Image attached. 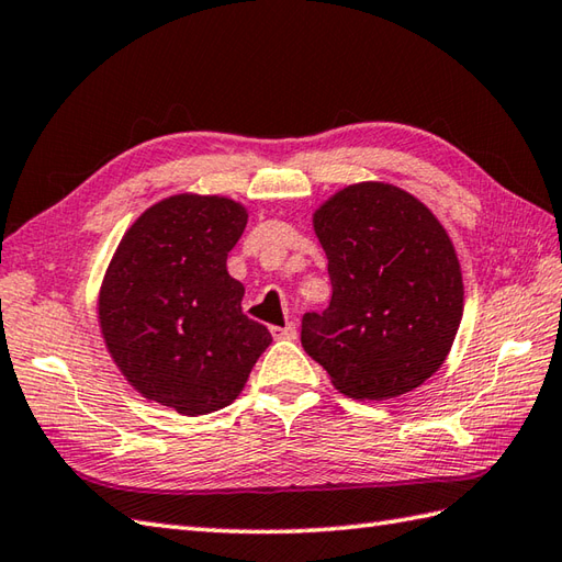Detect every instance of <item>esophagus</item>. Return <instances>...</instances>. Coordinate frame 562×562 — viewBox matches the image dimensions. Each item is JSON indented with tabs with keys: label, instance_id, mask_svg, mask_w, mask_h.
<instances>
[{
	"label": "esophagus",
	"instance_id": "obj_1",
	"mask_svg": "<svg viewBox=\"0 0 562 562\" xmlns=\"http://www.w3.org/2000/svg\"><path fill=\"white\" fill-rule=\"evenodd\" d=\"M295 324H283V327H271L273 339H295Z\"/></svg>",
	"mask_w": 562,
	"mask_h": 562
}]
</instances>
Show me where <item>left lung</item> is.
<instances>
[{
	"label": "left lung",
	"instance_id": "8db88e82",
	"mask_svg": "<svg viewBox=\"0 0 562 562\" xmlns=\"http://www.w3.org/2000/svg\"><path fill=\"white\" fill-rule=\"evenodd\" d=\"M329 259L331 303L303 317L301 341L331 384L358 402L416 390L440 370L464 313L450 235L390 182H358L313 214Z\"/></svg>",
	"mask_w": 562,
	"mask_h": 562
}]
</instances>
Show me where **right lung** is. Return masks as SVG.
I'll return each mask as SVG.
<instances>
[{"label": "right lung", "instance_id": "add662e5", "mask_svg": "<svg viewBox=\"0 0 562 562\" xmlns=\"http://www.w3.org/2000/svg\"><path fill=\"white\" fill-rule=\"evenodd\" d=\"M245 226L235 199L182 192L122 235L98 322L124 380L148 402L182 416L228 406L271 344L265 324L243 315L245 285L226 267Z\"/></svg>", "mask_w": 562, "mask_h": 562}]
</instances>
